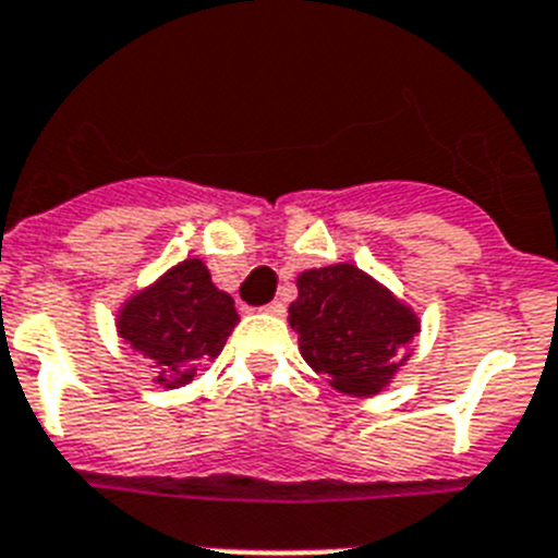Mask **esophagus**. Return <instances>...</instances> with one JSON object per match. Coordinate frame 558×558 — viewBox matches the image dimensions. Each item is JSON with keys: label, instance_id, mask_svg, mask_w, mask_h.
I'll use <instances>...</instances> for the list:
<instances>
[{"label": "esophagus", "instance_id": "34e87169", "mask_svg": "<svg viewBox=\"0 0 558 558\" xmlns=\"http://www.w3.org/2000/svg\"><path fill=\"white\" fill-rule=\"evenodd\" d=\"M264 312H266V315H283V312H287V303H283V301H271V303H266Z\"/></svg>", "mask_w": 558, "mask_h": 558}]
</instances>
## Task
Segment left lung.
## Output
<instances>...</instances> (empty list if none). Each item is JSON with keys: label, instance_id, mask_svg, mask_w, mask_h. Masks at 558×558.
<instances>
[{"label": "left lung", "instance_id": "1", "mask_svg": "<svg viewBox=\"0 0 558 558\" xmlns=\"http://www.w3.org/2000/svg\"><path fill=\"white\" fill-rule=\"evenodd\" d=\"M301 354L343 395H377L402 366L420 320L405 303L351 264L308 269L289 306Z\"/></svg>", "mask_w": 558, "mask_h": 558}]
</instances>
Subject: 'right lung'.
I'll return each instance as SVG.
<instances>
[{
  "label": "right lung",
  "mask_w": 558,
  "mask_h": 558,
  "mask_svg": "<svg viewBox=\"0 0 558 558\" xmlns=\"http://www.w3.org/2000/svg\"><path fill=\"white\" fill-rule=\"evenodd\" d=\"M238 320L235 301L215 287L198 257H190L124 303L119 335L153 360L161 386L178 388L221 354Z\"/></svg>",
  "instance_id": "add662e5"
}]
</instances>
